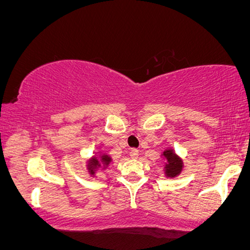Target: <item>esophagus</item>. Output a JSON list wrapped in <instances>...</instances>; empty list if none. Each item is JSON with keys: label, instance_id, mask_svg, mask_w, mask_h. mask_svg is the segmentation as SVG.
<instances>
[{"label": "esophagus", "instance_id": "esophagus-1", "mask_svg": "<svg viewBox=\"0 0 250 250\" xmlns=\"http://www.w3.org/2000/svg\"><path fill=\"white\" fill-rule=\"evenodd\" d=\"M129 155H131L132 159H137L139 158V150L132 149L131 152H129Z\"/></svg>", "mask_w": 250, "mask_h": 250}]
</instances>
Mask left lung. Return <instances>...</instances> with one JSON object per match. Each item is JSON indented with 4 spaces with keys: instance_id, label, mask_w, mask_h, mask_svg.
Masks as SVG:
<instances>
[{
    "instance_id": "obj_1",
    "label": "left lung",
    "mask_w": 250,
    "mask_h": 250,
    "mask_svg": "<svg viewBox=\"0 0 250 250\" xmlns=\"http://www.w3.org/2000/svg\"><path fill=\"white\" fill-rule=\"evenodd\" d=\"M166 160V166H165V173L166 176L169 177V178H173V177L178 176L183 170V160L180 159L178 155L175 153V151L172 149H168L166 150L164 153Z\"/></svg>"
}]
</instances>
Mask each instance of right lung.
<instances>
[{
	"instance_id": "1",
	"label": "right lung",
	"mask_w": 250,
	"mask_h": 250,
	"mask_svg": "<svg viewBox=\"0 0 250 250\" xmlns=\"http://www.w3.org/2000/svg\"><path fill=\"white\" fill-rule=\"evenodd\" d=\"M111 158L108 154H100L98 157H92L88 161V166L86 168L89 170V173L91 176H95V173L99 168L106 169L108 166L110 165Z\"/></svg>"
}]
</instances>
